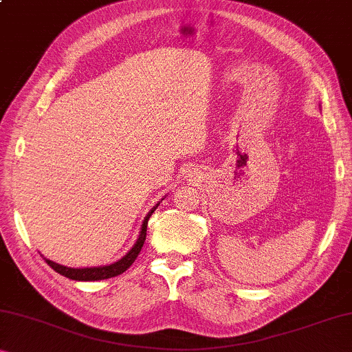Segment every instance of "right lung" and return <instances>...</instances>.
I'll use <instances>...</instances> for the list:
<instances>
[{
	"instance_id": "obj_1",
	"label": "right lung",
	"mask_w": 352,
	"mask_h": 352,
	"mask_svg": "<svg viewBox=\"0 0 352 352\" xmlns=\"http://www.w3.org/2000/svg\"><path fill=\"white\" fill-rule=\"evenodd\" d=\"M159 206V203H157ZM154 206L153 209L149 210L148 215H146L144 220H143V225H142V231H140V236L137 242H135V245L129 250L126 255H124L120 261L113 263V264H108V266H99V267H83V269H75V267H67V266H61V264L58 263H53L50 259L45 258V261L48 266H50L53 270H56L58 274L64 275V277H67L70 280H78V282H96V280H105V278H111V277H116V275H120L122 272H126V270L132 266L135 259H137L138 253L142 252V247L146 241V228H148V220L153 212L155 210Z\"/></svg>"
}]
</instances>
